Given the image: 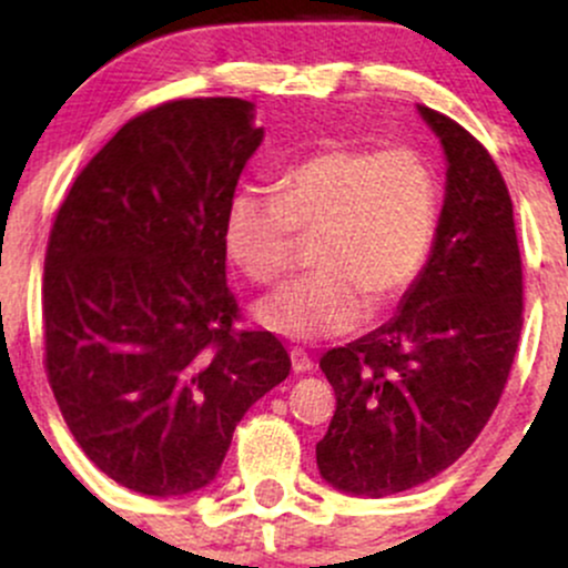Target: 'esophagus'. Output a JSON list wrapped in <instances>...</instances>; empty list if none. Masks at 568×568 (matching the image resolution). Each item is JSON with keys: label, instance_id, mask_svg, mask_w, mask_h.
Instances as JSON below:
<instances>
[{"label": "esophagus", "instance_id": "1", "mask_svg": "<svg viewBox=\"0 0 568 568\" xmlns=\"http://www.w3.org/2000/svg\"><path fill=\"white\" fill-rule=\"evenodd\" d=\"M291 366L293 374H310L315 368V363H312V357L304 349H291Z\"/></svg>", "mask_w": 568, "mask_h": 568}]
</instances>
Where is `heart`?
Instances as JSON below:
<instances>
[{
    "label": "heart",
    "mask_w": 568,
    "mask_h": 568,
    "mask_svg": "<svg viewBox=\"0 0 568 568\" xmlns=\"http://www.w3.org/2000/svg\"><path fill=\"white\" fill-rule=\"evenodd\" d=\"M277 194L237 189L224 213V251L253 283H275L293 232L312 237L315 272L256 304V321L293 342L349 334L368 302L387 306L425 266L438 221V186L410 149L331 143L277 179Z\"/></svg>",
    "instance_id": "heart-1"
}]
</instances>
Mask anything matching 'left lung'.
Returning <instances> with one entry per match:
<instances>
[{"mask_svg": "<svg viewBox=\"0 0 568 568\" xmlns=\"http://www.w3.org/2000/svg\"><path fill=\"white\" fill-rule=\"evenodd\" d=\"M416 109L446 154L433 251L387 323L321 357L336 414L317 470L352 497L408 491L452 467L497 408L524 325L513 200L497 162L452 116Z\"/></svg>", "mask_w": 568, "mask_h": 568, "instance_id": "1", "label": "left lung"}]
</instances>
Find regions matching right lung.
<instances>
[{
    "instance_id": "right-lung-1",
    "label": "right lung",
    "mask_w": 568,
    "mask_h": 568,
    "mask_svg": "<svg viewBox=\"0 0 568 568\" xmlns=\"http://www.w3.org/2000/svg\"><path fill=\"white\" fill-rule=\"evenodd\" d=\"M243 98L149 109L77 175L44 256V368L101 473L146 497L216 478L245 410L288 376L270 331H237L224 213L264 141Z\"/></svg>"
}]
</instances>
